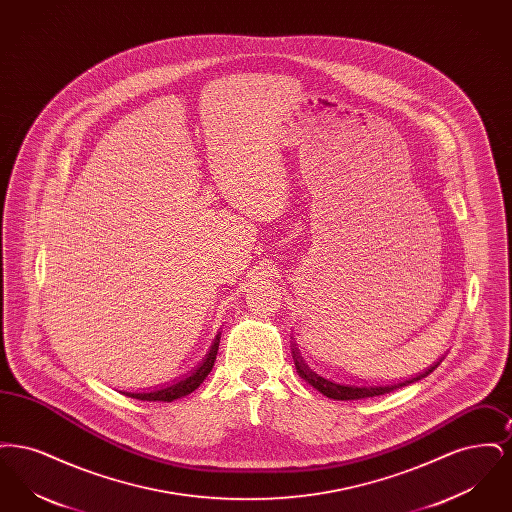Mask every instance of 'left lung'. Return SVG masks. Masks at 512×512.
<instances>
[{"instance_id": "obj_1", "label": "left lung", "mask_w": 512, "mask_h": 512, "mask_svg": "<svg viewBox=\"0 0 512 512\" xmlns=\"http://www.w3.org/2000/svg\"><path fill=\"white\" fill-rule=\"evenodd\" d=\"M292 355L293 363H295V370L297 374L311 384L315 390L320 391L322 395H326L328 399H336V401H357V399H366V397H376V395H384L390 393L397 388H405L409 384H414L422 378H426L430 372H434L438 368L439 363L443 361V357L439 359L438 363L428 366L424 372H418L414 378H407V380H399V382H390V384H378V382H366V380H353V382H338L332 378H324L322 374L315 372L311 366L305 363V359L301 357L295 338H292Z\"/></svg>"}]
</instances>
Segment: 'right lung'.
Segmentation results:
<instances>
[{
	"instance_id": "obj_1",
	"label": "right lung",
	"mask_w": 512,
	"mask_h": 512,
	"mask_svg": "<svg viewBox=\"0 0 512 512\" xmlns=\"http://www.w3.org/2000/svg\"><path fill=\"white\" fill-rule=\"evenodd\" d=\"M220 343V332L215 336V340L211 343L207 355L203 357V361L199 365L195 366L194 370L186 376H182L180 380L167 384L163 388H155V390L149 391H121L124 395L132 397V399H140V401H167L171 403L174 399H180L188 393L197 390L203 380L209 376V372L213 370V365L217 361V351H219Z\"/></svg>"
}]
</instances>
